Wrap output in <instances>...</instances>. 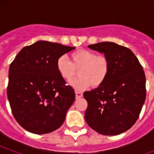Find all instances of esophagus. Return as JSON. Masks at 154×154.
Segmentation results:
<instances>
[{
  "instance_id": "1",
  "label": "esophagus",
  "mask_w": 154,
  "mask_h": 154,
  "mask_svg": "<svg viewBox=\"0 0 154 154\" xmlns=\"http://www.w3.org/2000/svg\"><path fill=\"white\" fill-rule=\"evenodd\" d=\"M82 96H83L82 92H79V91H75V98H76V99H79V98L82 97Z\"/></svg>"
}]
</instances>
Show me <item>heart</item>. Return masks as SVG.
<instances>
[{"mask_svg": "<svg viewBox=\"0 0 154 154\" xmlns=\"http://www.w3.org/2000/svg\"><path fill=\"white\" fill-rule=\"evenodd\" d=\"M70 61L62 56L57 60L58 73L64 80L70 82L79 71V78L72 82L76 89H87L88 87L101 85L107 78L109 72V61L104 55H97L96 52L87 49L73 51L69 55Z\"/></svg>", "mask_w": 154, "mask_h": 154, "instance_id": "obj_1", "label": "heart"}]
</instances>
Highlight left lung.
<instances>
[{
	"mask_svg": "<svg viewBox=\"0 0 154 154\" xmlns=\"http://www.w3.org/2000/svg\"><path fill=\"white\" fill-rule=\"evenodd\" d=\"M88 47L104 54L109 72L101 85L83 93L88 103L85 119L100 134L119 135L137 122L146 99L143 69L131 50L114 42Z\"/></svg>",
	"mask_w": 154,
	"mask_h": 154,
	"instance_id": "8db88e82",
	"label": "left lung"
}]
</instances>
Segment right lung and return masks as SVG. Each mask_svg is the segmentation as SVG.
<instances>
[{"label": "right lung", "mask_w": 154, "mask_h": 154, "mask_svg": "<svg viewBox=\"0 0 154 154\" xmlns=\"http://www.w3.org/2000/svg\"><path fill=\"white\" fill-rule=\"evenodd\" d=\"M75 48L38 41L23 48L11 64L8 101L14 117L27 131L45 134L63 124L75 94L58 73L56 63Z\"/></svg>", "instance_id": "obj_1"}]
</instances>
